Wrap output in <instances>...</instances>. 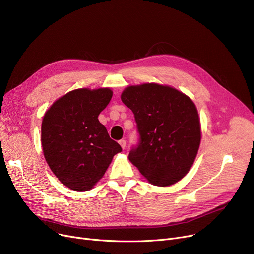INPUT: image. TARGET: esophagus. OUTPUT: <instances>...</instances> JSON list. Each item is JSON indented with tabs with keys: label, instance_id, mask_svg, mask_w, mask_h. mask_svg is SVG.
I'll use <instances>...</instances> for the list:
<instances>
[{
	"label": "esophagus",
	"instance_id": "esophagus-1",
	"mask_svg": "<svg viewBox=\"0 0 254 254\" xmlns=\"http://www.w3.org/2000/svg\"><path fill=\"white\" fill-rule=\"evenodd\" d=\"M118 143H119V145H120V146H122V148H123V149H125V148H126V146H127V142H126V140H124V139H123V140H119V142H118Z\"/></svg>",
	"mask_w": 254,
	"mask_h": 254
}]
</instances>
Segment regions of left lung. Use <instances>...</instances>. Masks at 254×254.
<instances>
[{
  "instance_id": "8db88e82",
  "label": "left lung",
  "mask_w": 254,
  "mask_h": 254,
  "mask_svg": "<svg viewBox=\"0 0 254 254\" xmlns=\"http://www.w3.org/2000/svg\"><path fill=\"white\" fill-rule=\"evenodd\" d=\"M123 103L135 116L139 142L129 161L150 183L169 186L191 168L201 142L193 102L179 90L155 83L128 86Z\"/></svg>"
}]
</instances>
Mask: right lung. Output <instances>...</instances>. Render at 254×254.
Instances as JSON below:
<instances>
[{"instance_id":"right-lung-1","label":"right lung","mask_w":254,"mask_h":254,"mask_svg":"<svg viewBox=\"0 0 254 254\" xmlns=\"http://www.w3.org/2000/svg\"><path fill=\"white\" fill-rule=\"evenodd\" d=\"M111 98L109 88L76 89L53 103L43 117L41 142L46 162L73 190L92 189L113 156L123 150L98 119Z\"/></svg>"}]
</instances>
